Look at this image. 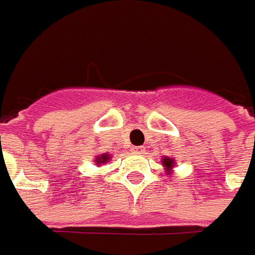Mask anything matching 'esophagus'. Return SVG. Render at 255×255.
<instances>
[{
  "mask_svg": "<svg viewBox=\"0 0 255 255\" xmlns=\"http://www.w3.org/2000/svg\"><path fill=\"white\" fill-rule=\"evenodd\" d=\"M131 151H132L134 154H144V153H145V147H142V145H135V147L131 148Z\"/></svg>",
  "mask_w": 255,
  "mask_h": 255,
  "instance_id": "esophagus-1",
  "label": "esophagus"
}]
</instances>
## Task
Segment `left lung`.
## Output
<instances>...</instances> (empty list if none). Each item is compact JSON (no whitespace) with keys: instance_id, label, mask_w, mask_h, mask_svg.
I'll list each match as a JSON object with an SVG mask.
<instances>
[{"instance_id":"8db88e82","label":"left lung","mask_w":255,"mask_h":255,"mask_svg":"<svg viewBox=\"0 0 255 255\" xmlns=\"http://www.w3.org/2000/svg\"><path fill=\"white\" fill-rule=\"evenodd\" d=\"M163 166L166 167V172H170L172 167L174 166V160L170 157H164L163 158Z\"/></svg>"}]
</instances>
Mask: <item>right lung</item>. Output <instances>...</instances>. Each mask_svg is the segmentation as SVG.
<instances>
[{"mask_svg": "<svg viewBox=\"0 0 255 255\" xmlns=\"http://www.w3.org/2000/svg\"><path fill=\"white\" fill-rule=\"evenodd\" d=\"M108 160H110V156H108V154H101V156H98L95 161H97L98 164H102V163H107Z\"/></svg>", "mask_w": 255, "mask_h": 255, "instance_id": "add662e5", "label": "right lung"}]
</instances>
